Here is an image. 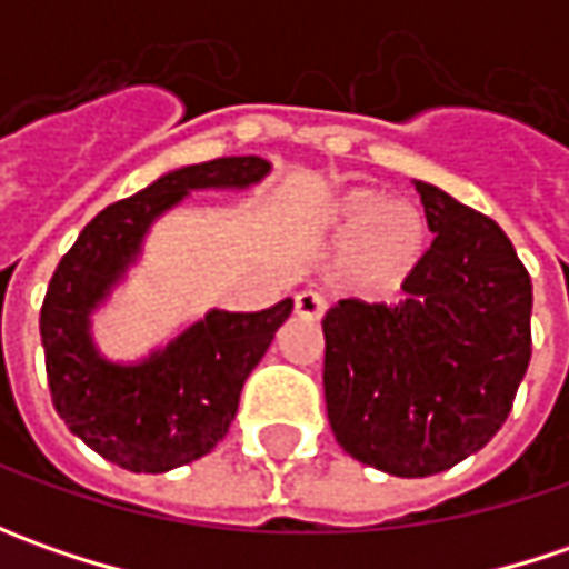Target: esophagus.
Here are the masks:
<instances>
[{
  "instance_id": "1",
  "label": "esophagus",
  "mask_w": 569,
  "mask_h": 569,
  "mask_svg": "<svg viewBox=\"0 0 569 569\" xmlns=\"http://www.w3.org/2000/svg\"><path fill=\"white\" fill-rule=\"evenodd\" d=\"M295 313L300 319H319L326 313V300L313 291H300L295 297Z\"/></svg>"
}]
</instances>
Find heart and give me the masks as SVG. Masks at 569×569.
Instances as JSON below:
<instances>
[{"mask_svg":"<svg viewBox=\"0 0 569 569\" xmlns=\"http://www.w3.org/2000/svg\"><path fill=\"white\" fill-rule=\"evenodd\" d=\"M317 224L341 237L332 278L355 295H382L418 266L427 218L408 199H382L370 187H345L317 206Z\"/></svg>","mask_w":569,"mask_h":569,"instance_id":"obj_1","label":"heart"}]
</instances>
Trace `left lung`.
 I'll return each mask as SVG.
<instances>
[{
  "instance_id": "8db88e82",
  "label": "left lung",
  "mask_w": 569,
  "mask_h": 569,
  "mask_svg": "<svg viewBox=\"0 0 569 569\" xmlns=\"http://www.w3.org/2000/svg\"><path fill=\"white\" fill-rule=\"evenodd\" d=\"M437 233L399 303L326 319V411L345 452L396 478L452 469L500 430L532 358V278L497 221L415 180Z\"/></svg>"
}]
</instances>
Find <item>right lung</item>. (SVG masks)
I'll list each match as a JSON object with an SVG mask.
<instances>
[{
    "mask_svg": "<svg viewBox=\"0 0 569 569\" xmlns=\"http://www.w3.org/2000/svg\"><path fill=\"white\" fill-rule=\"evenodd\" d=\"M269 173L272 164L256 154L167 170L103 208L56 266L40 310L47 380L59 418L107 462L158 475L202 459L224 440L243 382L295 310L291 297L256 313L214 307L136 361L100 351L94 313L142 262L151 228L189 192H243Z\"/></svg>",
    "mask_w": 569,
    "mask_h": 569,
    "instance_id": "right-lung-1",
    "label": "right lung"
}]
</instances>
